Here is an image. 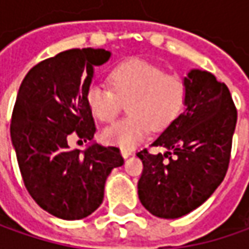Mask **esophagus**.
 Wrapping results in <instances>:
<instances>
[{
  "mask_svg": "<svg viewBox=\"0 0 249 249\" xmlns=\"http://www.w3.org/2000/svg\"><path fill=\"white\" fill-rule=\"evenodd\" d=\"M120 154H122V157H123V158H129V157L131 155V154H133V152H131V149L120 148Z\"/></svg>",
  "mask_w": 249,
  "mask_h": 249,
  "instance_id": "esophagus-1",
  "label": "esophagus"
}]
</instances>
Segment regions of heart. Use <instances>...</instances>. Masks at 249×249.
Masks as SVG:
<instances>
[{
	"mask_svg": "<svg viewBox=\"0 0 249 249\" xmlns=\"http://www.w3.org/2000/svg\"><path fill=\"white\" fill-rule=\"evenodd\" d=\"M110 89L91 86L87 105L101 122H112L127 102L130 115L102 131L108 144L133 148L151 127L163 130L176 119L187 98L184 80L145 59L131 58L115 65L108 73Z\"/></svg>",
	"mask_w": 249,
	"mask_h": 249,
	"instance_id": "obj_1",
	"label": "heart"
}]
</instances>
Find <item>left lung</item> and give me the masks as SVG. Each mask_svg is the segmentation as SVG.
Returning a JSON list of instances; mask_svg holds the SVG:
<instances>
[{
    "label": "left lung",
    "instance_id": "8db88e82",
    "mask_svg": "<svg viewBox=\"0 0 249 249\" xmlns=\"http://www.w3.org/2000/svg\"><path fill=\"white\" fill-rule=\"evenodd\" d=\"M186 110L154 147L165 154L137 152L142 160L139 198L152 215L176 219L202 205L226 176L237 123V109L225 83L194 69L184 77Z\"/></svg>",
    "mask_w": 249,
    "mask_h": 249
}]
</instances>
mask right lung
Here are the masks:
<instances>
[{
    "label": "right lung",
    "mask_w": 249,
    "mask_h": 249,
    "mask_svg": "<svg viewBox=\"0 0 249 249\" xmlns=\"http://www.w3.org/2000/svg\"><path fill=\"white\" fill-rule=\"evenodd\" d=\"M110 58L102 48H74L33 66L16 97L11 140L29 194L65 220L91 215L104 199L107 177L122 166L119 148L69 147L71 136L91 141L95 123L87 105L94 66Z\"/></svg>",
    "instance_id": "1"
}]
</instances>
